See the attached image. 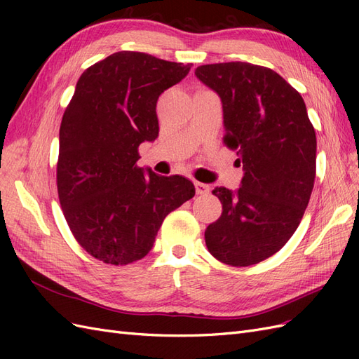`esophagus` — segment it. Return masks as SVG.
<instances>
[{"instance_id":"1","label":"esophagus","mask_w":359,"mask_h":359,"mask_svg":"<svg viewBox=\"0 0 359 359\" xmlns=\"http://www.w3.org/2000/svg\"><path fill=\"white\" fill-rule=\"evenodd\" d=\"M194 187H196L198 194H208L211 190L208 184H203V182H194Z\"/></svg>"}]
</instances>
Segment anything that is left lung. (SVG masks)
<instances>
[{
    "instance_id": "obj_1",
    "label": "left lung",
    "mask_w": 359,
    "mask_h": 359,
    "mask_svg": "<svg viewBox=\"0 0 359 359\" xmlns=\"http://www.w3.org/2000/svg\"><path fill=\"white\" fill-rule=\"evenodd\" d=\"M194 74L219 94L224 144L244 170L240 189H214L223 212L205 243L226 265H255L277 253L302 219L316 177V133L301 94L274 70L235 61Z\"/></svg>"
}]
</instances>
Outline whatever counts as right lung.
I'll list each match as a JSON object with an SVG mask.
<instances>
[{
  "label": "right lung",
  "instance_id": "obj_1",
  "mask_svg": "<svg viewBox=\"0 0 359 359\" xmlns=\"http://www.w3.org/2000/svg\"><path fill=\"white\" fill-rule=\"evenodd\" d=\"M190 69L123 50L76 83L60 127L58 198L76 241L104 264L147 256L165 217L194 196L190 180L136 165L139 145L158 136L160 94Z\"/></svg>",
  "mask_w": 359,
  "mask_h": 359
}]
</instances>
